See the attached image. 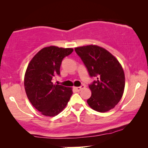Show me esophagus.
<instances>
[{
	"instance_id": "esophagus-1",
	"label": "esophagus",
	"mask_w": 148,
	"mask_h": 148,
	"mask_svg": "<svg viewBox=\"0 0 148 148\" xmlns=\"http://www.w3.org/2000/svg\"><path fill=\"white\" fill-rule=\"evenodd\" d=\"M86 88V86H84V85H82V86H81L80 87H74V90L76 91V92H79L82 90V89H84Z\"/></svg>"
}]
</instances>
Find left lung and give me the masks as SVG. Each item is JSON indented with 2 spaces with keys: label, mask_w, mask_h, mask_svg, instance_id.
Segmentation results:
<instances>
[{
  "label": "left lung",
  "mask_w": 148,
  "mask_h": 148,
  "mask_svg": "<svg viewBox=\"0 0 148 148\" xmlns=\"http://www.w3.org/2000/svg\"><path fill=\"white\" fill-rule=\"evenodd\" d=\"M91 77H96L89 85L92 96L87 100L91 108L104 112L114 108L124 92L125 79L118 60L108 50L89 45L75 48Z\"/></svg>",
  "instance_id": "left-lung-1"
}]
</instances>
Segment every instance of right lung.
<instances>
[{"mask_svg": "<svg viewBox=\"0 0 148 148\" xmlns=\"http://www.w3.org/2000/svg\"><path fill=\"white\" fill-rule=\"evenodd\" d=\"M73 48L49 46L40 50L28 64L24 78L27 96L42 114L54 116L61 112L72 96L71 88L54 85V77L60 75V67L64 57Z\"/></svg>", "mask_w": 148, "mask_h": 148, "instance_id": "obj_1", "label": "right lung"}]
</instances>
